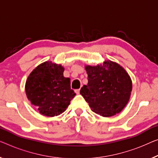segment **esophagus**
Listing matches in <instances>:
<instances>
[{
    "mask_svg": "<svg viewBox=\"0 0 158 158\" xmlns=\"http://www.w3.org/2000/svg\"><path fill=\"white\" fill-rule=\"evenodd\" d=\"M75 92H76L77 94H79L80 93V89H76V90H75Z\"/></svg>",
    "mask_w": 158,
    "mask_h": 158,
    "instance_id": "obj_1",
    "label": "esophagus"
}]
</instances>
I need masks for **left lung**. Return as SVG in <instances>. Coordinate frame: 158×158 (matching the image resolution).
Instances as JSON below:
<instances>
[{"label":"left lung","mask_w":158,"mask_h":158,"mask_svg":"<svg viewBox=\"0 0 158 158\" xmlns=\"http://www.w3.org/2000/svg\"><path fill=\"white\" fill-rule=\"evenodd\" d=\"M88 84L80 94L92 111L103 117L118 114L128 103L132 91L130 76L121 65L105 61L97 66H86Z\"/></svg>","instance_id":"left-lung-1"}]
</instances>
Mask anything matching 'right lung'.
Masks as SVG:
<instances>
[{"mask_svg": "<svg viewBox=\"0 0 158 158\" xmlns=\"http://www.w3.org/2000/svg\"><path fill=\"white\" fill-rule=\"evenodd\" d=\"M64 71L61 64L45 62L27 77V97L44 116L53 117L62 114L76 95L71 89L70 79L63 75Z\"/></svg>", "mask_w": 158, "mask_h": 158, "instance_id": "right-lung-1", "label": "right lung"}]
</instances>
